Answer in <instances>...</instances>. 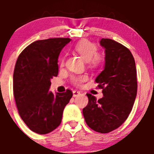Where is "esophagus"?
Wrapping results in <instances>:
<instances>
[{
	"label": "esophagus",
	"mask_w": 154,
	"mask_h": 154,
	"mask_svg": "<svg viewBox=\"0 0 154 154\" xmlns=\"http://www.w3.org/2000/svg\"><path fill=\"white\" fill-rule=\"evenodd\" d=\"M79 94H80L79 91H77V90L73 91V96H74V97H75V96H78Z\"/></svg>",
	"instance_id": "34e87169"
}]
</instances>
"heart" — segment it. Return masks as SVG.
<instances>
[{
    "label": "heart",
    "instance_id": "heart-1",
    "mask_svg": "<svg viewBox=\"0 0 154 154\" xmlns=\"http://www.w3.org/2000/svg\"><path fill=\"white\" fill-rule=\"evenodd\" d=\"M75 49L85 61H89L92 65H98L101 61V57L98 54L97 47L94 43L88 40H82L79 42L75 47ZM64 64V58L61 59V65ZM87 79L85 75L73 76L72 82L75 85H79Z\"/></svg>",
    "mask_w": 154,
    "mask_h": 154
}]
</instances>
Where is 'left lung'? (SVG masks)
Returning a JSON list of instances; mask_svg holds the SVG:
<instances>
[{
  "mask_svg": "<svg viewBox=\"0 0 154 154\" xmlns=\"http://www.w3.org/2000/svg\"><path fill=\"white\" fill-rule=\"evenodd\" d=\"M105 48L104 70L96 82L103 89V97L96 99L87 93L89 103L82 109L85 123L92 130L108 133L127 119L137 92V69L132 53L124 45L109 38H102Z\"/></svg>",
  "mask_w": 154,
  "mask_h": 154,
  "instance_id": "8db88e82",
  "label": "left lung"
}]
</instances>
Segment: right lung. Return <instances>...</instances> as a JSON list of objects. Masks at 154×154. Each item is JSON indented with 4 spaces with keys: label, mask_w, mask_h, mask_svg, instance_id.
<instances>
[{
    "label": "right lung",
    "mask_w": 154,
    "mask_h": 154,
    "mask_svg": "<svg viewBox=\"0 0 154 154\" xmlns=\"http://www.w3.org/2000/svg\"><path fill=\"white\" fill-rule=\"evenodd\" d=\"M71 41L55 38L34 42L19 55L13 75L14 96L18 113L31 131L47 134L62 122L72 92L54 94L51 79L58 75V58Z\"/></svg>",
    "instance_id": "obj_1"
}]
</instances>
